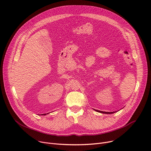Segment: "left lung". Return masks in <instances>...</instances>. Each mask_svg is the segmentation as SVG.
<instances>
[{
  "label": "left lung",
  "mask_w": 151,
  "mask_h": 151,
  "mask_svg": "<svg viewBox=\"0 0 151 151\" xmlns=\"http://www.w3.org/2000/svg\"><path fill=\"white\" fill-rule=\"evenodd\" d=\"M96 111H97V112H100V113H103V114H113V113H114V112H103V111H99V110H96V109H94Z\"/></svg>",
  "instance_id": "1"
}]
</instances>
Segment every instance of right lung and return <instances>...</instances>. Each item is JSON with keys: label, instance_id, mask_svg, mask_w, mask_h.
Returning <instances> with one entry per match:
<instances>
[{"label": "right lung", "instance_id": "1", "mask_svg": "<svg viewBox=\"0 0 151 151\" xmlns=\"http://www.w3.org/2000/svg\"><path fill=\"white\" fill-rule=\"evenodd\" d=\"M47 114H48V113H47ZM46 115V114H43V115Z\"/></svg>", "mask_w": 151, "mask_h": 151}]
</instances>
